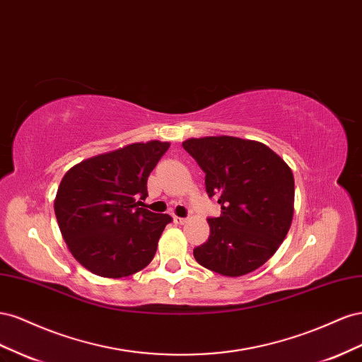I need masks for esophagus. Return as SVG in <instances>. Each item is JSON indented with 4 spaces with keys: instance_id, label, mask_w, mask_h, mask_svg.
<instances>
[{
    "instance_id": "34e87169",
    "label": "esophagus",
    "mask_w": 362,
    "mask_h": 362,
    "mask_svg": "<svg viewBox=\"0 0 362 362\" xmlns=\"http://www.w3.org/2000/svg\"><path fill=\"white\" fill-rule=\"evenodd\" d=\"M173 221H174L175 224H185V223H187V218H182V216L174 215V216H173Z\"/></svg>"
}]
</instances>
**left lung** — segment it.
<instances>
[{"label":"left lung","mask_w":362,"mask_h":362,"mask_svg":"<svg viewBox=\"0 0 362 362\" xmlns=\"http://www.w3.org/2000/svg\"><path fill=\"white\" fill-rule=\"evenodd\" d=\"M183 148L204 171L206 192L221 215L208 218L209 238L195 247L200 265L223 276L255 272L276 253L294 214V175L265 144L235 136L191 138Z\"/></svg>","instance_id":"1"}]
</instances>
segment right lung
I'll return each mask as SVG.
<instances>
[{
	"label": "right lung",
	"instance_id": "right-lung-1",
	"mask_svg": "<svg viewBox=\"0 0 362 362\" xmlns=\"http://www.w3.org/2000/svg\"><path fill=\"white\" fill-rule=\"evenodd\" d=\"M168 147L160 141L130 144L80 162L64 175L54 200L59 229L90 273L118 279L151 262L171 216L141 208V200Z\"/></svg>",
	"mask_w": 362,
	"mask_h": 362
}]
</instances>
